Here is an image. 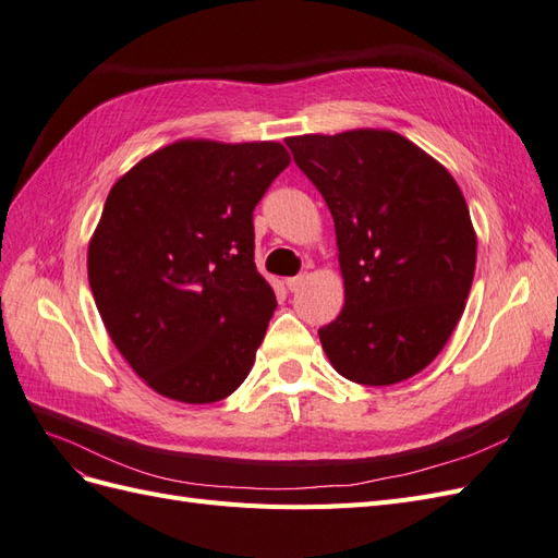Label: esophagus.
I'll list each match as a JSON object with an SVG mask.
<instances>
[{
  "mask_svg": "<svg viewBox=\"0 0 558 558\" xmlns=\"http://www.w3.org/2000/svg\"><path fill=\"white\" fill-rule=\"evenodd\" d=\"M307 281V275H298V277H289L286 279V289H289L291 293H295L302 283Z\"/></svg>",
  "mask_w": 558,
  "mask_h": 558,
  "instance_id": "esophagus-1",
  "label": "esophagus"
}]
</instances>
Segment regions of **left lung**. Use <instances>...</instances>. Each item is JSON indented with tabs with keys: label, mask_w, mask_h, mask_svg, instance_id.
<instances>
[{
	"label": "left lung",
	"mask_w": 558,
	"mask_h": 558,
	"mask_svg": "<svg viewBox=\"0 0 558 558\" xmlns=\"http://www.w3.org/2000/svg\"><path fill=\"white\" fill-rule=\"evenodd\" d=\"M286 146L335 221L344 307L318 330L330 365L365 386L414 377L445 349L475 277L459 183L393 130L300 134Z\"/></svg>",
	"instance_id": "1"
}]
</instances>
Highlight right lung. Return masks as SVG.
<instances>
[{
    "instance_id": "right-lung-1",
    "label": "right lung",
    "mask_w": 558,
    "mask_h": 558,
    "mask_svg": "<svg viewBox=\"0 0 558 558\" xmlns=\"http://www.w3.org/2000/svg\"><path fill=\"white\" fill-rule=\"evenodd\" d=\"M291 156L279 142L179 140L118 179L88 244V281L116 349L156 393L238 391L277 310L253 263V209Z\"/></svg>"
}]
</instances>
